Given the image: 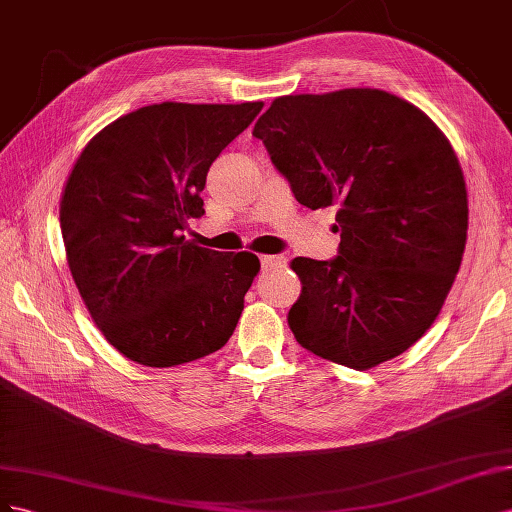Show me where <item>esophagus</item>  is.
I'll return each instance as SVG.
<instances>
[{"label": "esophagus", "instance_id": "obj_1", "mask_svg": "<svg viewBox=\"0 0 512 512\" xmlns=\"http://www.w3.org/2000/svg\"><path fill=\"white\" fill-rule=\"evenodd\" d=\"M287 261L285 255H261V266L266 270H281L287 266Z\"/></svg>", "mask_w": 512, "mask_h": 512}]
</instances>
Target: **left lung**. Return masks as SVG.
<instances>
[{
	"label": "left lung",
	"instance_id": "left-lung-1",
	"mask_svg": "<svg viewBox=\"0 0 512 512\" xmlns=\"http://www.w3.org/2000/svg\"><path fill=\"white\" fill-rule=\"evenodd\" d=\"M253 137L298 203L339 208V255L291 261L296 341L356 371L410 349L440 313L467 240L463 171L442 130L399 96L352 87L274 98Z\"/></svg>",
	"mask_w": 512,
	"mask_h": 512
}]
</instances>
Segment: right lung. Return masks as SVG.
Instances as JSON below:
<instances>
[{"mask_svg": "<svg viewBox=\"0 0 512 512\" xmlns=\"http://www.w3.org/2000/svg\"><path fill=\"white\" fill-rule=\"evenodd\" d=\"M264 102H160L111 122L85 145L60 203L68 268L105 339L145 367L221 349L259 272L253 253L186 240L210 165Z\"/></svg>", "mask_w": 512, "mask_h": 512, "instance_id": "right-lung-1", "label": "right lung"}]
</instances>
